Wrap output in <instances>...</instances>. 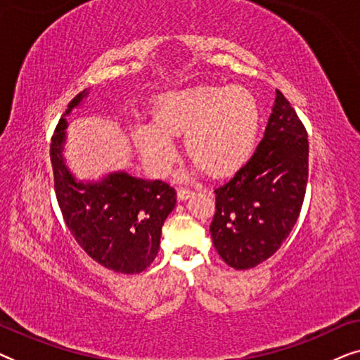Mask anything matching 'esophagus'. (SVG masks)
<instances>
[{
	"instance_id": "1",
	"label": "esophagus",
	"mask_w": 360,
	"mask_h": 360,
	"mask_svg": "<svg viewBox=\"0 0 360 360\" xmlns=\"http://www.w3.org/2000/svg\"><path fill=\"white\" fill-rule=\"evenodd\" d=\"M193 193L195 191L191 188H185V186H181V188H179V200H188Z\"/></svg>"
}]
</instances>
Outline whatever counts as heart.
<instances>
[{
	"label": "heart",
	"instance_id": "heart-1",
	"mask_svg": "<svg viewBox=\"0 0 360 360\" xmlns=\"http://www.w3.org/2000/svg\"><path fill=\"white\" fill-rule=\"evenodd\" d=\"M259 129L255 98L244 86H191L155 100L152 122H137L134 137L146 164L165 174L175 159V134L198 165L223 175L244 164Z\"/></svg>",
	"mask_w": 360,
	"mask_h": 360
}]
</instances>
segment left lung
<instances>
[{
  "label": "left lung",
  "mask_w": 360,
  "mask_h": 360,
  "mask_svg": "<svg viewBox=\"0 0 360 360\" xmlns=\"http://www.w3.org/2000/svg\"><path fill=\"white\" fill-rule=\"evenodd\" d=\"M308 134L282 91L248 164L214 190L211 238L229 267L248 270L280 249L292 233L308 181Z\"/></svg>",
  "instance_id": "1"
}]
</instances>
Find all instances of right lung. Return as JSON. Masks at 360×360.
<instances>
[{"mask_svg":"<svg viewBox=\"0 0 360 360\" xmlns=\"http://www.w3.org/2000/svg\"><path fill=\"white\" fill-rule=\"evenodd\" d=\"M86 91L68 103L65 115L80 105ZM63 115V116H65ZM51 139L53 190L63 221L78 245L103 267L120 274H141L154 262L162 226L175 208L176 191L162 180H142L126 172L98 184L73 179L63 164L65 117Z\"/></svg>","mask_w":360,"mask_h":360,"instance_id":"add662e5","label":"right lung"}]
</instances>
